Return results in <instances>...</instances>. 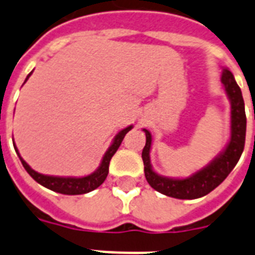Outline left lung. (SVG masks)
Returning a JSON list of instances; mask_svg holds the SVG:
<instances>
[{"label":"left lung","instance_id":"1","mask_svg":"<svg viewBox=\"0 0 255 255\" xmlns=\"http://www.w3.org/2000/svg\"><path fill=\"white\" fill-rule=\"evenodd\" d=\"M221 82L225 87L226 94L229 96L230 103H232V136H230V141L228 147L225 148V151L220 156H217L204 169L198 170L190 177L181 178V180L163 177V176L155 173V170L151 167V161H149L152 136L147 129H144L145 137H147L145 145L143 148V153H141L144 173H145L148 184L160 193L169 196V197L180 198V200H193V198L202 197L216 189L237 165L238 160L244 152V147H245V103H244V98H242L241 88L237 85L233 74L230 73L229 70H224Z\"/></svg>","mask_w":255,"mask_h":255}]
</instances>
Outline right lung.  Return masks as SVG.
I'll return each instance as SVG.
<instances>
[{
  "label": "right lung",
  "instance_id": "obj_1",
  "mask_svg": "<svg viewBox=\"0 0 255 255\" xmlns=\"http://www.w3.org/2000/svg\"><path fill=\"white\" fill-rule=\"evenodd\" d=\"M31 73H33V71H31ZM31 73L27 75L26 81L29 79ZM131 129L132 126H129V127L122 129V131L115 136L114 143L111 144V147L108 148V151L106 152V155H104L103 160H102L100 167L98 168L94 173L88 174L86 177H55V176H46V174L38 173V172H35L34 169H31V168L27 165V163H26L25 160L19 156L17 147H15V152H17L18 156H19V160H21L22 165H23V168L26 169V172H27L38 184H41V185H43L45 188H47V189H51L54 190V192H58V193L62 194H85L88 193V192H91V190L96 189L98 186H100L103 184L108 174V165H110L111 157L115 155V152L118 151V148L120 147V144L123 141L126 133H127L128 131H131Z\"/></svg>",
  "mask_w": 255,
  "mask_h": 255
}]
</instances>
